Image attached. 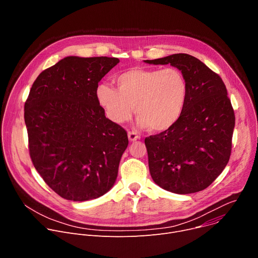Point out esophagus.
<instances>
[{"label": "esophagus", "instance_id": "34e87169", "mask_svg": "<svg viewBox=\"0 0 258 258\" xmlns=\"http://www.w3.org/2000/svg\"><path fill=\"white\" fill-rule=\"evenodd\" d=\"M127 137H128V140H130L131 142H135V141H137V140L139 139L138 134L135 133V132H128V133H127Z\"/></svg>", "mask_w": 258, "mask_h": 258}]
</instances>
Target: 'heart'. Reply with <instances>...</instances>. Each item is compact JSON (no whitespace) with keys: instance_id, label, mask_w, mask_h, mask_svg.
I'll return each instance as SVG.
<instances>
[{"instance_id":"heart-1","label":"heart","mask_w":258,"mask_h":258,"mask_svg":"<svg viewBox=\"0 0 258 258\" xmlns=\"http://www.w3.org/2000/svg\"><path fill=\"white\" fill-rule=\"evenodd\" d=\"M114 83L116 89L99 85L96 99L106 116L117 124L130 120L134 108L140 126L164 132L176 123L187 103L188 84L176 68H133Z\"/></svg>"}]
</instances>
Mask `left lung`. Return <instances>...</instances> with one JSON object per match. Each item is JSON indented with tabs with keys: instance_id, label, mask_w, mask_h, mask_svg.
<instances>
[{
	"instance_id": "left-lung-1",
	"label": "left lung",
	"mask_w": 258,
	"mask_h": 258,
	"mask_svg": "<svg viewBox=\"0 0 258 258\" xmlns=\"http://www.w3.org/2000/svg\"><path fill=\"white\" fill-rule=\"evenodd\" d=\"M144 62L170 64L188 84L187 103L176 123L145 139L150 174L156 185L175 194L202 191L223 172L231 156L235 113L226 86L188 54Z\"/></svg>"
}]
</instances>
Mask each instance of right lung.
Masks as SVG:
<instances>
[{
  "label": "right lung",
  "instance_id": "1",
  "mask_svg": "<svg viewBox=\"0 0 258 258\" xmlns=\"http://www.w3.org/2000/svg\"><path fill=\"white\" fill-rule=\"evenodd\" d=\"M118 58L68 56L34 81L24 105L31 161L47 185L71 201L99 198L114 185L128 145L106 118L98 83Z\"/></svg>",
  "mask_w": 258,
  "mask_h": 258
}]
</instances>
